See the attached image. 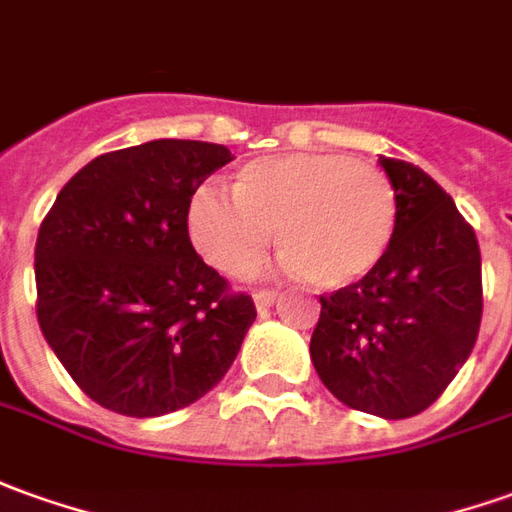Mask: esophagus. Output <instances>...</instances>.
I'll list each match as a JSON object with an SVG mask.
<instances>
[{"label": "esophagus", "mask_w": 512, "mask_h": 512, "mask_svg": "<svg viewBox=\"0 0 512 512\" xmlns=\"http://www.w3.org/2000/svg\"><path fill=\"white\" fill-rule=\"evenodd\" d=\"M278 295H281V292H278V290H267V287H262V290L253 292V303H256L259 309H264V306H270V303H276V301H278Z\"/></svg>", "instance_id": "34e87169"}]
</instances>
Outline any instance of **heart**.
<instances>
[{
	"label": "heart",
	"instance_id": "heart-1",
	"mask_svg": "<svg viewBox=\"0 0 512 512\" xmlns=\"http://www.w3.org/2000/svg\"><path fill=\"white\" fill-rule=\"evenodd\" d=\"M231 192L200 186L189 197L186 228L197 253L234 278L262 264L273 231L292 276L343 290L382 262L398 228L390 175L354 155L256 158L236 169Z\"/></svg>",
	"mask_w": 512,
	"mask_h": 512
}]
</instances>
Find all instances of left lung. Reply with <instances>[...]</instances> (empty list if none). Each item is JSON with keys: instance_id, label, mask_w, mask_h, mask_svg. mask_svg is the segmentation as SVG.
<instances>
[{"instance_id": "left-lung-1", "label": "left lung", "mask_w": 512, "mask_h": 512, "mask_svg": "<svg viewBox=\"0 0 512 512\" xmlns=\"http://www.w3.org/2000/svg\"><path fill=\"white\" fill-rule=\"evenodd\" d=\"M398 192L393 245L368 276L320 295L312 365L351 410L412 418L477 343L482 259L474 228L424 169L379 158Z\"/></svg>"}]
</instances>
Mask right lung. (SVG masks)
I'll return each mask as SVG.
<instances>
[{
  "mask_svg": "<svg viewBox=\"0 0 512 512\" xmlns=\"http://www.w3.org/2000/svg\"><path fill=\"white\" fill-rule=\"evenodd\" d=\"M234 155L155 139L97 155L61 189L35 242V315L77 387L155 418L203 398L234 365L256 306L189 242V197Z\"/></svg>",
  "mask_w": 512,
  "mask_h": 512,
  "instance_id": "right-lung-1",
  "label": "right lung"
}]
</instances>
